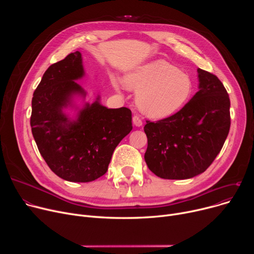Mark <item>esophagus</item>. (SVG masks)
<instances>
[{
	"instance_id": "1",
	"label": "esophagus",
	"mask_w": 254,
	"mask_h": 254,
	"mask_svg": "<svg viewBox=\"0 0 254 254\" xmlns=\"http://www.w3.org/2000/svg\"><path fill=\"white\" fill-rule=\"evenodd\" d=\"M132 123H134L136 127H141L143 125L142 118L139 115H134V117H132Z\"/></svg>"
}]
</instances>
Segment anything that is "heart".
<instances>
[{
  "label": "heart",
  "mask_w": 254,
  "mask_h": 254,
  "mask_svg": "<svg viewBox=\"0 0 254 254\" xmlns=\"http://www.w3.org/2000/svg\"><path fill=\"white\" fill-rule=\"evenodd\" d=\"M125 82L128 88L140 91L139 108L152 118H165L179 111L193 89L190 75L165 60L139 66L126 77Z\"/></svg>",
  "instance_id": "heart-1"
}]
</instances>
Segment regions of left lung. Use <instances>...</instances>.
<instances>
[{
  "label": "left lung",
  "mask_w": 254,
  "mask_h": 254,
  "mask_svg": "<svg viewBox=\"0 0 254 254\" xmlns=\"http://www.w3.org/2000/svg\"><path fill=\"white\" fill-rule=\"evenodd\" d=\"M199 90L182 109L146 120L149 170L164 179H189L205 172L220 152L231 127L230 97L216 75L197 69Z\"/></svg>",
  "instance_id": "left-lung-1"
}]
</instances>
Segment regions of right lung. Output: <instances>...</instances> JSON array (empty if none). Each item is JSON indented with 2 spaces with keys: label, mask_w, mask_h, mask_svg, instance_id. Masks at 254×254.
I'll list each match as a JSON object with an SVG mask.
<instances>
[{
  "label": "right lung",
  "mask_w": 254,
  "mask_h": 254,
  "mask_svg": "<svg viewBox=\"0 0 254 254\" xmlns=\"http://www.w3.org/2000/svg\"><path fill=\"white\" fill-rule=\"evenodd\" d=\"M83 75L81 53L72 52L49 66L32 99L31 127L39 152L55 174L71 182L103 176L116 146L132 128L128 108L108 109L99 98L74 122L63 113L73 95L85 96L74 81Z\"/></svg>",
  "instance_id": "right-lung-1"
}]
</instances>
